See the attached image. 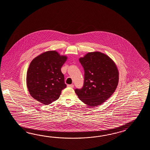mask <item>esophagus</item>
<instances>
[{
	"mask_svg": "<svg viewBox=\"0 0 150 150\" xmlns=\"http://www.w3.org/2000/svg\"><path fill=\"white\" fill-rule=\"evenodd\" d=\"M67 87H71V88H74V84H71V85H67Z\"/></svg>",
	"mask_w": 150,
	"mask_h": 150,
	"instance_id": "1",
	"label": "esophagus"
}]
</instances>
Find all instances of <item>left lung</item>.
Returning a JSON list of instances; mask_svg holds the SVG:
<instances>
[{
	"label": "left lung",
	"instance_id": "left-lung-1",
	"mask_svg": "<svg viewBox=\"0 0 150 150\" xmlns=\"http://www.w3.org/2000/svg\"><path fill=\"white\" fill-rule=\"evenodd\" d=\"M85 71L83 86L75 89L80 100L90 107L102 105L118 85L119 72L114 61L100 51L89 52L79 58Z\"/></svg>",
	"mask_w": 150,
	"mask_h": 150
}]
</instances>
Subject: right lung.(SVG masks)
I'll use <instances>...</instances> for the list:
<instances>
[{
  "label": "right lung",
  "instance_id": "obj_1",
  "mask_svg": "<svg viewBox=\"0 0 150 150\" xmlns=\"http://www.w3.org/2000/svg\"><path fill=\"white\" fill-rule=\"evenodd\" d=\"M66 55L55 50L45 51L34 58L27 72V86L32 98L45 105L57 100L66 88L61 67Z\"/></svg>",
  "mask_w": 150,
  "mask_h": 150
}]
</instances>
